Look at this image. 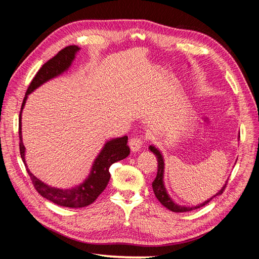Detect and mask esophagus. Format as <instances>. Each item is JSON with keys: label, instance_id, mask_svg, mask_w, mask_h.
<instances>
[{"label": "esophagus", "instance_id": "1", "mask_svg": "<svg viewBox=\"0 0 259 259\" xmlns=\"http://www.w3.org/2000/svg\"><path fill=\"white\" fill-rule=\"evenodd\" d=\"M128 145H130V148H131V150H132L133 152H137V151H139V149L142 148L143 138H140V137H133V138H131Z\"/></svg>", "mask_w": 259, "mask_h": 259}]
</instances>
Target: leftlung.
Wrapping results in <instances>:
<instances>
[{
	"instance_id": "8db88e82",
	"label": "left lung",
	"mask_w": 259,
	"mask_h": 259,
	"mask_svg": "<svg viewBox=\"0 0 259 259\" xmlns=\"http://www.w3.org/2000/svg\"><path fill=\"white\" fill-rule=\"evenodd\" d=\"M239 138H240V135H239ZM149 149H150V151L153 152L154 155L156 156V159H158V173H156V177L152 183V189H153V192H154V195L156 197V199H158L161 202V204L165 206L167 209H169L171 211H175V213H183V211H189L192 209H197V208H200L202 206L206 205L210 200H213L215 197H217V195H221L224 192L226 185H227V183H228V180H227L222 189L219 190L214 195V197L207 199L205 202L201 203V204H199L197 206L190 207V206H183V205L177 204V203H175L173 200H171L169 194L166 191L165 186H164V159H163V155H162L161 151L152 145L149 146Z\"/></svg>"
}]
</instances>
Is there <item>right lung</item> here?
I'll list each match as a JSON object with an SVG mask.
<instances>
[{
    "instance_id": "obj_1",
    "label": "right lung",
    "mask_w": 259,
    "mask_h": 259,
    "mask_svg": "<svg viewBox=\"0 0 259 259\" xmlns=\"http://www.w3.org/2000/svg\"><path fill=\"white\" fill-rule=\"evenodd\" d=\"M79 51L80 48L76 45L67 46L64 50H61L56 56H54L48 62H45L29 85L26 96L22 101L21 110L19 114L20 155L22 162L27 168L28 174L31 180H32L34 188L43 198L48 199L49 201L55 203V204L72 208L84 207L92 204V203L98 198V195L106 189L109 180H110L109 167H110L113 163L125 159L130 154V147L127 146V136L112 138L110 140H108L103 147V149L100 150L95 161H94L90 175L82 184H80L79 186L69 188V189H60V188L46 185L42 180L36 178L28 168L25 158L26 148L23 146L21 135V113L23 107L26 105V100L29 94L32 93L34 90L38 88V86H41L45 82H48L54 79V77L66 72L70 68V66H71L72 61L75 58V55Z\"/></svg>"
}]
</instances>
